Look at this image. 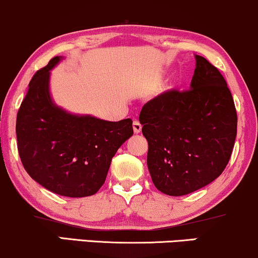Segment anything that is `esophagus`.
Returning <instances> with one entry per match:
<instances>
[{
    "label": "esophagus",
    "mask_w": 258,
    "mask_h": 258,
    "mask_svg": "<svg viewBox=\"0 0 258 258\" xmlns=\"http://www.w3.org/2000/svg\"><path fill=\"white\" fill-rule=\"evenodd\" d=\"M133 131H135V133H140V131H142V123L139 122V120H133Z\"/></svg>",
    "instance_id": "esophagus-1"
}]
</instances>
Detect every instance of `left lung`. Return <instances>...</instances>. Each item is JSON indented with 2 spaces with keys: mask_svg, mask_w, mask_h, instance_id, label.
Returning <instances> with one entry per match:
<instances>
[{
  "mask_svg": "<svg viewBox=\"0 0 258 258\" xmlns=\"http://www.w3.org/2000/svg\"><path fill=\"white\" fill-rule=\"evenodd\" d=\"M195 59L190 89L165 91L139 114L152 182L171 197L193 193L219 177L237 136V112L226 81L206 58Z\"/></svg>",
  "mask_w": 258,
  "mask_h": 258,
  "instance_id": "left-lung-1",
  "label": "left lung"
}]
</instances>
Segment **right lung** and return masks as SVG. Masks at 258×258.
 I'll return each mask as SVG.
<instances>
[{"label":"right lung","instance_id":"1","mask_svg":"<svg viewBox=\"0 0 258 258\" xmlns=\"http://www.w3.org/2000/svg\"><path fill=\"white\" fill-rule=\"evenodd\" d=\"M54 57L35 73L16 116V138L28 175L52 193L69 198L94 195L105 183L118 149L133 135L131 119L106 121L75 115L50 95Z\"/></svg>","mask_w":258,"mask_h":258}]
</instances>
